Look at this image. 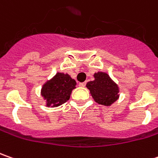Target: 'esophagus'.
Here are the masks:
<instances>
[{
	"instance_id": "esophagus-1",
	"label": "esophagus",
	"mask_w": 158,
	"mask_h": 158,
	"mask_svg": "<svg viewBox=\"0 0 158 158\" xmlns=\"http://www.w3.org/2000/svg\"><path fill=\"white\" fill-rule=\"evenodd\" d=\"M79 86H80V87H85V82H83V83H79Z\"/></svg>"
}]
</instances>
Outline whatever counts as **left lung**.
Wrapping results in <instances>:
<instances>
[{
  "instance_id": "obj_1",
  "label": "left lung",
  "mask_w": 158,
  "mask_h": 158,
  "mask_svg": "<svg viewBox=\"0 0 158 158\" xmlns=\"http://www.w3.org/2000/svg\"><path fill=\"white\" fill-rule=\"evenodd\" d=\"M94 79L86 84L90 94L98 104L110 106L119 99L120 88L106 73L98 72L94 74Z\"/></svg>"
}]
</instances>
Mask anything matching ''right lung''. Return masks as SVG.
Segmentation results:
<instances>
[{
    "label": "right lung",
    "instance_id": "add662e5",
    "mask_svg": "<svg viewBox=\"0 0 158 158\" xmlns=\"http://www.w3.org/2000/svg\"><path fill=\"white\" fill-rule=\"evenodd\" d=\"M76 81L68 73H57L47 80L41 88V95L45 101V106L56 107L70 99L72 91L76 88Z\"/></svg>",
    "mask_w": 158,
    "mask_h": 158
}]
</instances>
